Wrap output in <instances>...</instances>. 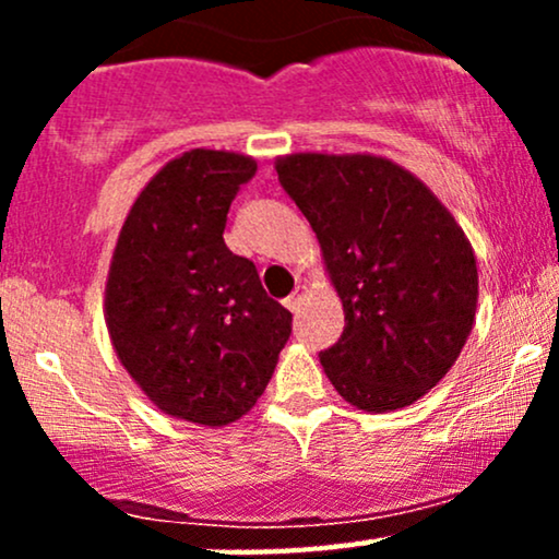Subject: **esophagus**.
<instances>
[{"label":"esophagus","mask_w":559,"mask_h":559,"mask_svg":"<svg viewBox=\"0 0 559 559\" xmlns=\"http://www.w3.org/2000/svg\"><path fill=\"white\" fill-rule=\"evenodd\" d=\"M305 294H307V286H297V288H294L292 297L286 299V307H288V310H292V312H299L301 301H305Z\"/></svg>","instance_id":"obj_1"}]
</instances>
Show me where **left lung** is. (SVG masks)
<instances>
[{
    "label": "left lung",
    "mask_w": 559,
    "mask_h": 559,
    "mask_svg": "<svg viewBox=\"0 0 559 559\" xmlns=\"http://www.w3.org/2000/svg\"><path fill=\"white\" fill-rule=\"evenodd\" d=\"M316 230L344 333L320 365L365 413L418 402L449 373L476 323L478 267L439 197L386 157L294 152L275 159Z\"/></svg>",
    "instance_id": "left-lung-1"
}]
</instances>
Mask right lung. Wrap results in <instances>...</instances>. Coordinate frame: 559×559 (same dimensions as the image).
<instances>
[{"mask_svg": "<svg viewBox=\"0 0 559 559\" xmlns=\"http://www.w3.org/2000/svg\"><path fill=\"white\" fill-rule=\"evenodd\" d=\"M249 155L189 150L128 210L105 284L115 355L159 413L221 428L254 407L292 333L252 260L223 241Z\"/></svg>", "mask_w": 559, "mask_h": 559, "instance_id": "obj_1", "label": "right lung"}]
</instances>
